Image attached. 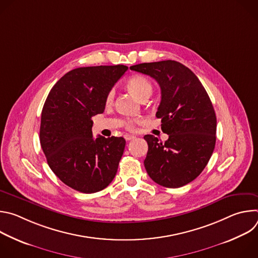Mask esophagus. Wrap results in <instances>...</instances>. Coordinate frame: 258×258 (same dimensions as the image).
I'll use <instances>...</instances> for the list:
<instances>
[{
  "label": "esophagus",
  "mask_w": 258,
  "mask_h": 258,
  "mask_svg": "<svg viewBox=\"0 0 258 258\" xmlns=\"http://www.w3.org/2000/svg\"><path fill=\"white\" fill-rule=\"evenodd\" d=\"M124 139H125L126 141H132V140L136 139V137H135V136H133V135H128V134H126V135H124Z\"/></svg>",
  "instance_id": "esophagus-1"
}]
</instances>
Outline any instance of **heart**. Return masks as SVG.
Segmentation results:
<instances>
[{"label":"heart","instance_id":"b5f03b06","mask_svg":"<svg viewBox=\"0 0 258 258\" xmlns=\"http://www.w3.org/2000/svg\"><path fill=\"white\" fill-rule=\"evenodd\" d=\"M126 88L139 100L149 98L153 91L152 84L149 82V80L146 79L143 76H139V75L133 76L132 78H130L127 80ZM113 99H114V93H113V91H110L106 96V100H105L106 104L111 105L113 103ZM136 121H137V119H127L126 127L128 130H133Z\"/></svg>","mask_w":258,"mask_h":258}]
</instances>
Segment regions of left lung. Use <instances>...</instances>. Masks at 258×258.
<instances>
[{"label": "left lung", "mask_w": 258, "mask_h": 258, "mask_svg": "<svg viewBox=\"0 0 258 258\" xmlns=\"http://www.w3.org/2000/svg\"><path fill=\"white\" fill-rule=\"evenodd\" d=\"M130 68L158 83L161 102L156 116L168 135L164 143L152 135L144 137L148 143L145 168L160 186H185L202 172L214 150L216 116L209 96L195 73L179 62L165 60Z\"/></svg>", "instance_id": "left-lung-1"}]
</instances>
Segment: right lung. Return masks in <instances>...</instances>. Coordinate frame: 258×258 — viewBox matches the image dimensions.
Returning <instances> with one entry per match:
<instances>
[{"mask_svg":"<svg viewBox=\"0 0 258 258\" xmlns=\"http://www.w3.org/2000/svg\"><path fill=\"white\" fill-rule=\"evenodd\" d=\"M124 65L72 69L50 91L43 107L40 142L52 171L68 187L91 194L114 178L123 154L121 137H93L92 117L103 113L106 96Z\"/></svg>","mask_w":258,"mask_h":258,"instance_id":"add662e5","label":"right lung"}]
</instances>
